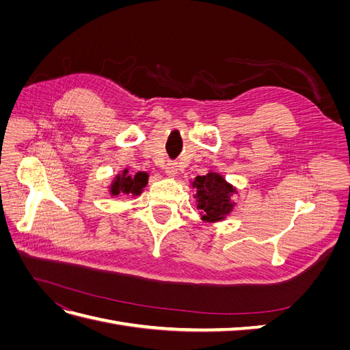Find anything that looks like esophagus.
Listing matches in <instances>:
<instances>
[{
    "label": "esophagus",
    "mask_w": 350,
    "mask_h": 350,
    "mask_svg": "<svg viewBox=\"0 0 350 350\" xmlns=\"http://www.w3.org/2000/svg\"><path fill=\"white\" fill-rule=\"evenodd\" d=\"M165 171L169 176H175L176 175V163L172 161H167V163L165 165Z\"/></svg>",
    "instance_id": "obj_1"
}]
</instances>
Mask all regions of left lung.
Instances as JSON below:
<instances>
[{"label":"left lung","mask_w":350,"mask_h":350,"mask_svg":"<svg viewBox=\"0 0 350 350\" xmlns=\"http://www.w3.org/2000/svg\"><path fill=\"white\" fill-rule=\"evenodd\" d=\"M196 188L197 207L203 211V217L207 221H216L224 219L232 210L230 194L234 193L224 178L217 174H208L206 176H197L193 183Z\"/></svg>","instance_id":"obj_1"}]
</instances>
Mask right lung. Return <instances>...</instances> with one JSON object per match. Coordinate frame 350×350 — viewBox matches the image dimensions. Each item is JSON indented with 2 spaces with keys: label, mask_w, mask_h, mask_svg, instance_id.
Instances as JSON below:
<instances>
[{
  "label": "right lung",
  "mask_w": 350,
  "mask_h": 350,
  "mask_svg": "<svg viewBox=\"0 0 350 350\" xmlns=\"http://www.w3.org/2000/svg\"><path fill=\"white\" fill-rule=\"evenodd\" d=\"M147 174L137 172L135 175H129L126 171L122 172V176H118L113 181L111 193L113 196L118 194H129V196H139L142 189L147 184Z\"/></svg>",
  "instance_id": "add662e5"
}]
</instances>
